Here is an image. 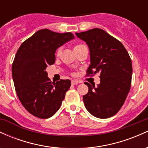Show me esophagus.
Instances as JSON below:
<instances>
[{
    "label": "esophagus",
    "instance_id": "obj_1",
    "mask_svg": "<svg viewBox=\"0 0 148 148\" xmlns=\"http://www.w3.org/2000/svg\"><path fill=\"white\" fill-rule=\"evenodd\" d=\"M79 81H76V80H72V85H76V84H79Z\"/></svg>",
    "mask_w": 148,
    "mask_h": 148
}]
</instances>
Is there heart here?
I'll list each match as a JSON object with an SVG mask.
<instances>
[{
	"label": "heart",
	"mask_w": 148,
	"mask_h": 148,
	"mask_svg": "<svg viewBox=\"0 0 148 148\" xmlns=\"http://www.w3.org/2000/svg\"><path fill=\"white\" fill-rule=\"evenodd\" d=\"M82 45H76L75 47H74V49H76V48H78V47H81V46H82ZM60 49L59 48L58 49V50H57V51H56V54H57V55H58V54L60 53Z\"/></svg>",
	"instance_id": "obj_1"
}]
</instances>
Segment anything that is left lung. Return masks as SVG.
Listing matches in <instances>:
<instances>
[{"label": "left lung", "mask_w": 148, "mask_h": 148, "mask_svg": "<svg viewBox=\"0 0 148 148\" xmlns=\"http://www.w3.org/2000/svg\"><path fill=\"white\" fill-rule=\"evenodd\" d=\"M76 35L89 47L90 64L88 76L100 74L97 86L88 82V92L83 97L86 109L96 118L116 114L130 92L132 76L131 58L123 44L105 30L93 28Z\"/></svg>", "instance_id": "obj_1"}]
</instances>
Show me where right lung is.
I'll return each instance as SVG.
<instances>
[{
    "label": "right lung",
    "mask_w": 148,
    "mask_h": 148,
    "mask_svg": "<svg viewBox=\"0 0 148 148\" xmlns=\"http://www.w3.org/2000/svg\"><path fill=\"white\" fill-rule=\"evenodd\" d=\"M73 39L72 33L42 29L18 48L12 66L13 81L22 105L34 116L49 118L60 108L71 81L51 83L46 69L55 62L56 49Z\"/></svg>",
    "instance_id": "right-lung-1"
}]
</instances>
